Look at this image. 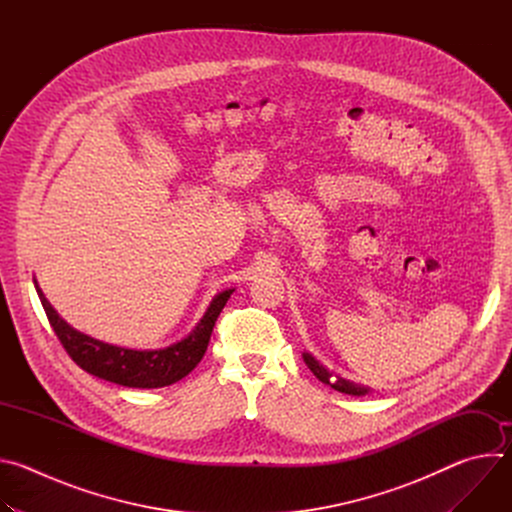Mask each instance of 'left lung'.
Here are the masks:
<instances>
[{
  "label": "left lung",
  "mask_w": 512,
  "mask_h": 512,
  "mask_svg": "<svg viewBox=\"0 0 512 512\" xmlns=\"http://www.w3.org/2000/svg\"><path fill=\"white\" fill-rule=\"evenodd\" d=\"M304 362L308 364V369L316 375V379H320L322 383L330 385L332 389H336L340 393H346V395H367L369 393V387L350 383V381L340 379V377H332V373L326 367H322V364L310 352H304Z\"/></svg>",
  "instance_id": "8db88e82"
}]
</instances>
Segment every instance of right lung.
Segmentation results:
<instances>
[{
  "label": "right lung",
  "mask_w": 512,
  "mask_h": 512,
  "mask_svg": "<svg viewBox=\"0 0 512 512\" xmlns=\"http://www.w3.org/2000/svg\"><path fill=\"white\" fill-rule=\"evenodd\" d=\"M36 291L48 322L68 356L89 375L133 389H158L184 379L204 356L214 322L233 294V289H225L214 296L198 326L184 340L160 350H131L95 340L68 326L44 298L38 283Z\"/></svg>",
  "instance_id": "add662e5"
}]
</instances>
